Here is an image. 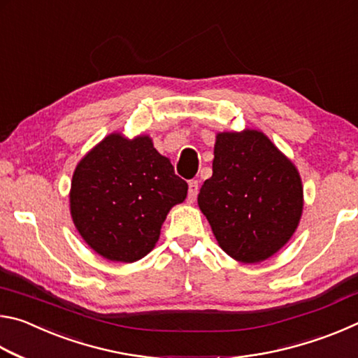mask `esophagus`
Here are the masks:
<instances>
[{
	"mask_svg": "<svg viewBox=\"0 0 358 358\" xmlns=\"http://www.w3.org/2000/svg\"><path fill=\"white\" fill-rule=\"evenodd\" d=\"M197 194H199V181L191 180L189 185H187V199H189V202L196 201Z\"/></svg>",
	"mask_w": 358,
	"mask_h": 358,
	"instance_id": "34e87169",
	"label": "esophagus"
}]
</instances>
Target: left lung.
I'll return each mask as SVG.
<instances>
[{"label": "left lung", "mask_w": 358, "mask_h": 358, "mask_svg": "<svg viewBox=\"0 0 358 358\" xmlns=\"http://www.w3.org/2000/svg\"><path fill=\"white\" fill-rule=\"evenodd\" d=\"M197 202L222 250L240 262L256 264L280 251L299 226L301 180L262 132H221L213 175Z\"/></svg>", "instance_id": "left-lung-1"}]
</instances>
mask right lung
Here are the masks:
<instances>
[{
    "label": "right lung",
    "mask_w": 358,
    "mask_h": 358,
    "mask_svg": "<svg viewBox=\"0 0 358 358\" xmlns=\"http://www.w3.org/2000/svg\"><path fill=\"white\" fill-rule=\"evenodd\" d=\"M187 183L147 136H107L78 162L71 185V215L82 238L113 262H136L153 250Z\"/></svg>",
    "instance_id": "obj_1"
}]
</instances>
